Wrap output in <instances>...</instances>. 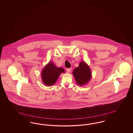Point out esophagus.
<instances>
[{
  "instance_id": "obj_1",
  "label": "esophagus",
  "mask_w": 133,
  "mask_h": 133,
  "mask_svg": "<svg viewBox=\"0 0 133 133\" xmlns=\"http://www.w3.org/2000/svg\"><path fill=\"white\" fill-rule=\"evenodd\" d=\"M71 68H67V69H66V71H67V72H68V73H70L71 71Z\"/></svg>"
}]
</instances>
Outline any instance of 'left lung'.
I'll return each instance as SVG.
<instances>
[{"mask_svg":"<svg viewBox=\"0 0 133 133\" xmlns=\"http://www.w3.org/2000/svg\"><path fill=\"white\" fill-rule=\"evenodd\" d=\"M72 73L76 83L80 86L87 84L92 78L91 69L85 61L80 62L79 66L75 68Z\"/></svg>","mask_w":133,"mask_h":133,"instance_id":"obj_1","label":"left lung"}]
</instances>
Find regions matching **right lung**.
<instances>
[{
	"label": "right lung",
	"instance_id": "obj_1",
	"mask_svg": "<svg viewBox=\"0 0 133 133\" xmlns=\"http://www.w3.org/2000/svg\"><path fill=\"white\" fill-rule=\"evenodd\" d=\"M62 67H58L52 62L45 65L41 71V79L45 85L51 86L57 81L60 75L65 72Z\"/></svg>",
	"mask_w": 133,
	"mask_h": 133
}]
</instances>
